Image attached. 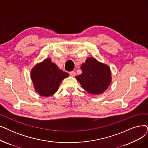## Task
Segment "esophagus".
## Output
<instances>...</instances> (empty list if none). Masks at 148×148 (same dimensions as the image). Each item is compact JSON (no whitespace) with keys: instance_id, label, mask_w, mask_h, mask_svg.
Instances as JSON below:
<instances>
[{"instance_id":"obj_1","label":"esophagus","mask_w":148,"mask_h":148,"mask_svg":"<svg viewBox=\"0 0 148 148\" xmlns=\"http://www.w3.org/2000/svg\"><path fill=\"white\" fill-rule=\"evenodd\" d=\"M69 74L71 76H75L76 75V73H75V72H74V71H72V72H69Z\"/></svg>"}]
</instances>
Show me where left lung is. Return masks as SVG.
Returning a JSON list of instances; mask_svg holds the SVG:
<instances>
[{"label": "left lung", "instance_id": "8db88e82", "mask_svg": "<svg viewBox=\"0 0 148 148\" xmlns=\"http://www.w3.org/2000/svg\"><path fill=\"white\" fill-rule=\"evenodd\" d=\"M82 73L76 76L82 88L91 95H99L108 89L111 81V72L108 65L98 62L93 58H88L81 64Z\"/></svg>", "mask_w": 148, "mask_h": 148}]
</instances>
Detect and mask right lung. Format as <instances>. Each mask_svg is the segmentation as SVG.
<instances>
[{
  "instance_id": "add662e5",
  "label": "right lung",
  "mask_w": 148,
  "mask_h": 148,
  "mask_svg": "<svg viewBox=\"0 0 148 148\" xmlns=\"http://www.w3.org/2000/svg\"><path fill=\"white\" fill-rule=\"evenodd\" d=\"M69 76V74L59 69L47 58L36 64L31 71V78L34 89L39 95L50 97L58 90L61 82Z\"/></svg>"
}]
</instances>
